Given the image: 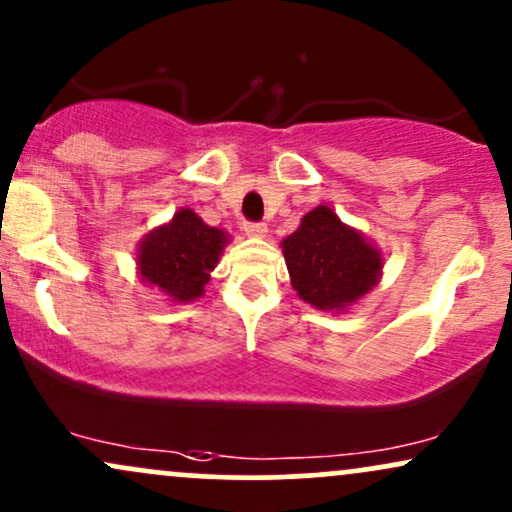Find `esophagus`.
Segmentation results:
<instances>
[{
	"label": "esophagus",
	"instance_id": "obj_1",
	"mask_svg": "<svg viewBox=\"0 0 512 512\" xmlns=\"http://www.w3.org/2000/svg\"><path fill=\"white\" fill-rule=\"evenodd\" d=\"M244 232L249 234V237H266L268 225L266 222H244Z\"/></svg>",
	"mask_w": 512,
	"mask_h": 512
}]
</instances>
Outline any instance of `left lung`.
Returning a JSON list of instances; mask_svg holds the SVG:
<instances>
[{"mask_svg":"<svg viewBox=\"0 0 512 512\" xmlns=\"http://www.w3.org/2000/svg\"><path fill=\"white\" fill-rule=\"evenodd\" d=\"M282 254L299 299L321 311H345L381 280V251L328 206L304 215Z\"/></svg>","mask_w":512,"mask_h":512,"instance_id":"1","label":"left lung"}]
</instances>
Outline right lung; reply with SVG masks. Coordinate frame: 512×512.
<instances>
[{"instance_id":"obj_1","label":"right lung","mask_w":512,"mask_h":512,"mask_svg":"<svg viewBox=\"0 0 512 512\" xmlns=\"http://www.w3.org/2000/svg\"><path fill=\"white\" fill-rule=\"evenodd\" d=\"M227 234L203 222L191 208L174 213L167 225L155 227L138 244L136 266L141 280L158 287L170 302H194L218 266Z\"/></svg>"}]
</instances>
